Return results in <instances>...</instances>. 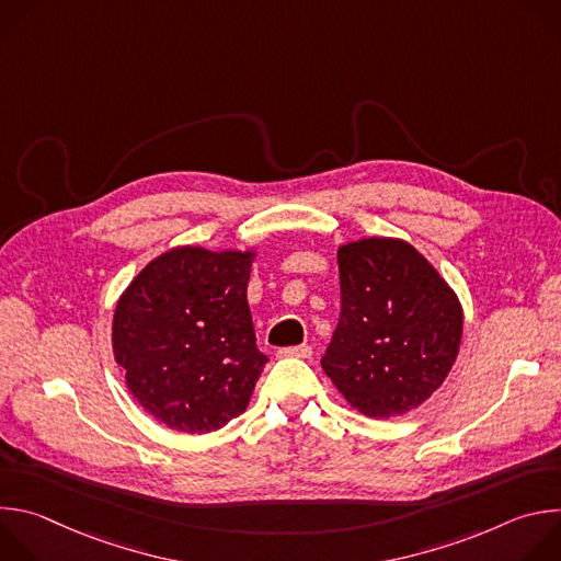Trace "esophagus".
<instances>
[{"label":"esophagus","mask_w":561,"mask_h":561,"mask_svg":"<svg viewBox=\"0 0 561 561\" xmlns=\"http://www.w3.org/2000/svg\"><path fill=\"white\" fill-rule=\"evenodd\" d=\"M310 353H312V348L308 346V344H301V346H286V348H279V357H301V359H306V357H310Z\"/></svg>","instance_id":"34e87169"}]
</instances>
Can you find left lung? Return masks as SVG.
<instances>
[{"instance_id": "8db88e82", "label": "left lung", "mask_w": 561, "mask_h": 561, "mask_svg": "<svg viewBox=\"0 0 561 561\" xmlns=\"http://www.w3.org/2000/svg\"><path fill=\"white\" fill-rule=\"evenodd\" d=\"M342 312L322 368L368 417L417 409L459 353L457 295L402 239L370 237L337 253Z\"/></svg>"}]
</instances>
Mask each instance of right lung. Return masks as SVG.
Returning <instances> with one entry per match:
<instances>
[{
    "label": "right lung",
    "instance_id": "add662e5",
    "mask_svg": "<svg viewBox=\"0 0 561 561\" xmlns=\"http://www.w3.org/2000/svg\"><path fill=\"white\" fill-rule=\"evenodd\" d=\"M255 253L173 249L119 297L113 351L126 386L159 422L210 433L244 413L268 362L247 299Z\"/></svg>",
    "mask_w": 561,
    "mask_h": 561
}]
</instances>
